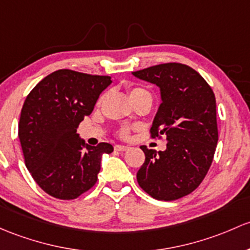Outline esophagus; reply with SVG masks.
Returning <instances> with one entry per match:
<instances>
[{
    "mask_svg": "<svg viewBox=\"0 0 250 250\" xmlns=\"http://www.w3.org/2000/svg\"><path fill=\"white\" fill-rule=\"evenodd\" d=\"M115 149L120 152H125L128 149V146H123V145H115Z\"/></svg>",
    "mask_w": 250,
    "mask_h": 250,
    "instance_id": "1",
    "label": "esophagus"
}]
</instances>
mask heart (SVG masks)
<instances>
[{
    "mask_svg": "<svg viewBox=\"0 0 250 250\" xmlns=\"http://www.w3.org/2000/svg\"><path fill=\"white\" fill-rule=\"evenodd\" d=\"M129 97H130V99H132V102H135L136 99L143 98V97L151 98V93L143 87H132L129 90ZM103 98H104V96H102L101 98H99L98 103H101V102L103 101ZM129 134H130V129L128 127H122L117 130V135L122 139L128 138V136H129Z\"/></svg>",
    "mask_w": 250,
    "mask_h": 250,
    "instance_id": "b5f03b06",
    "label": "heart"
}]
</instances>
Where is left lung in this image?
<instances>
[{
    "mask_svg": "<svg viewBox=\"0 0 250 250\" xmlns=\"http://www.w3.org/2000/svg\"><path fill=\"white\" fill-rule=\"evenodd\" d=\"M156 83L162 104L151 138L167 135V149L141 146L145 162L136 173L139 186L157 200L172 201L200 186L213 162L218 143L215 97L196 70L182 63H163L133 72Z\"/></svg>",
    "mask_w": 250,
    "mask_h": 250,
    "instance_id": "1",
    "label": "left lung"
}]
</instances>
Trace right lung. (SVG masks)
I'll use <instances>...</instances> for the list:
<instances>
[{
  "instance_id": "obj_1",
  "label": "right lung",
  "mask_w": 250,
  "mask_h": 250,
  "mask_svg": "<svg viewBox=\"0 0 250 250\" xmlns=\"http://www.w3.org/2000/svg\"><path fill=\"white\" fill-rule=\"evenodd\" d=\"M110 83L107 75L60 69L26 97L18 135L26 167L49 195L73 200L96 185L102 156L114 147L107 143L88 146L77 130Z\"/></svg>"
}]
</instances>
